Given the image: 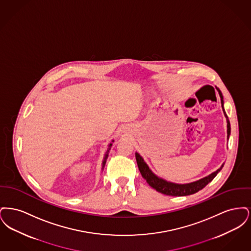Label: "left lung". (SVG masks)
Returning a JSON list of instances; mask_svg holds the SVG:
<instances>
[{
  "label": "left lung",
  "instance_id": "1",
  "mask_svg": "<svg viewBox=\"0 0 251 251\" xmlns=\"http://www.w3.org/2000/svg\"><path fill=\"white\" fill-rule=\"evenodd\" d=\"M217 90H218V93H219V96H220L221 105H222L223 111H224V107H223V104H224L223 96H222V93H221V91L219 89H217ZM224 114H225V117L227 118V137H228L229 134H230V124H229V120L227 119V115H226L225 112H224ZM135 158H136V162H137V166H138V168H139V171H140V173H141V175H142L144 179H146L147 182L150 184V186L154 188L156 191L160 192V193H162L164 195H167V196H173V197L188 196V195H192V194H195V193L201 190L209 182H211L214 179L215 176L217 175V173L223 167V166H222L219 169H217L215 172L212 173L211 175H209L208 177H205V178L200 179V180L194 181V182H191V183L178 184V183L169 182V181H167L165 179L158 178L156 175H154L151 172V170L149 168V167L147 166V164L144 162L143 158L139 155L137 152L135 153Z\"/></svg>",
  "mask_w": 251,
  "mask_h": 251
}]
</instances>
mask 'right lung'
<instances>
[{
	"instance_id": "1",
	"label": "right lung",
	"mask_w": 251,
	"mask_h": 251,
	"mask_svg": "<svg viewBox=\"0 0 251 251\" xmlns=\"http://www.w3.org/2000/svg\"><path fill=\"white\" fill-rule=\"evenodd\" d=\"M112 142H114V140L112 141ZM109 148H108V151H106V154H105V158H104V161H103V163H102V167H104V165H105V162H106V159H107L108 152H109V150L111 149V147H112V143L109 144V146H108Z\"/></svg>"
}]
</instances>
